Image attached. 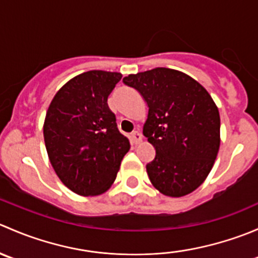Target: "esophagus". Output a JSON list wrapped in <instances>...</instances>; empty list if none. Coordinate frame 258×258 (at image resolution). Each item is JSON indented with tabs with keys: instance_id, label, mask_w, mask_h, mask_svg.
Masks as SVG:
<instances>
[{
	"instance_id": "esophagus-1",
	"label": "esophagus",
	"mask_w": 258,
	"mask_h": 258,
	"mask_svg": "<svg viewBox=\"0 0 258 258\" xmlns=\"http://www.w3.org/2000/svg\"><path fill=\"white\" fill-rule=\"evenodd\" d=\"M131 141L134 142L135 145L140 144V142L142 141V135H141V132H139V131L132 132V134H131Z\"/></svg>"
}]
</instances>
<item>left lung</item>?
I'll return each mask as SVG.
<instances>
[{"label": "left lung", "instance_id": "1", "mask_svg": "<svg viewBox=\"0 0 258 258\" xmlns=\"http://www.w3.org/2000/svg\"><path fill=\"white\" fill-rule=\"evenodd\" d=\"M147 103L144 135L156 150L146 165L153 186L170 197L191 194L209 176L220 148V113L192 77L157 67L123 79Z\"/></svg>", "mask_w": 258, "mask_h": 258}]
</instances>
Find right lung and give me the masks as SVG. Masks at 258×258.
I'll use <instances>...</instances> for the list:
<instances>
[{"label":"right lung","instance_id":"1","mask_svg":"<svg viewBox=\"0 0 258 258\" xmlns=\"http://www.w3.org/2000/svg\"><path fill=\"white\" fill-rule=\"evenodd\" d=\"M121 77L118 72H83L59 88L46 113L49 162L64 186L81 196L107 191L130 150L107 105Z\"/></svg>","mask_w":258,"mask_h":258}]
</instances>
